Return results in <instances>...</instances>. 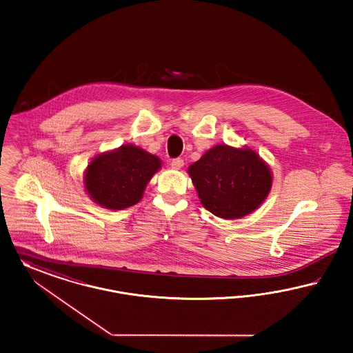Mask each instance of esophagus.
<instances>
[{
  "label": "esophagus",
  "mask_w": 353,
  "mask_h": 353,
  "mask_svg": "<svg viewBox=\"0 0 353 353\" xmlns=\"http://www.w3.org/2000/svg\"><path fill=\"white\" fill-rule=\"evenodd\" d=\"M183 165H185V162H183L182 158H174V159L171 161V166H172V168H183Z\"/></svg>",
  "instance_id": "obj_1"
}]
</instances>
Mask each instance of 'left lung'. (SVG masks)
I'll return each instance as SVG.
<instances>
[{
  "label": "left lung",
  "instance_id": "8db88e82",
  "mask_svg": "<svg viewBox=\"0 0 353 353\" xmlns=\"http://www.w3.org/2000/svg\"><path fill=\"white\" fill-rule=\"evenodd\" d=\"M188 174L204 207L224 219L256 210L272 185L270 170L255 151L225 145L208 150Z\"/></svg>",
  "mask_w": 353,
  "mask_h": 353
}]
</instances>
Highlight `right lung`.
<instances>
[{
  "mask_svg": "<svg viewBox=\"0 0 353 353\" xmlns=\"http://www.w3.org/2000/svg\"><path fill=\"white\" fill-rule=\"evenodd\" d=\"M161 168L155 155L135 146L98 155L90 162L85 185L94 201L110 210L138 203L151 176Z\"/></svg>",
  "mask_w": 353,
  "mask_h": 353,
  "instance_id": "obj_1",
  "label": "right lung"
}]
</instances>
